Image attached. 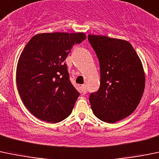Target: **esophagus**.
<instances>
[{
  "label": "esophagus",
  "instance_id": "1",
  "mask_svg": "<svg viewBox=\"0 0 159 159\" xmlns=\"http://www.w3.org/2000/svg\"><path fill=\"white\" fill-rule=\"evenodd\" d=\"M81 92L83 94H86V93H87V89H86V86H85V85H83V86H81Z\"/></svg>",
  "mask_w": 159,
  "mask_h": 159
}]
</instances>
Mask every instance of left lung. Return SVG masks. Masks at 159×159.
<instances>
[{
	"label": "left lung",
	"mask_w": 159,
	"mask_h": 159,
	"mask_svg": "<svg viewBox=\"0 0 159 159\" xmlns=\"http://www.w3.org/2000/svg\"><path fill=\"white\" fill-rule=\"evenodd\" d=\"M99 61L100 86L89 96L92 110L99 119L114 123L132 113L139 103L145 77L139 57L125 40L88 35Z\"/></svg>",
	"instance_id": "1"
}]
</instances>
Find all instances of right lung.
<instances>
[{
  "label": "right lung",
  "mask_w": 159,
  "mask_h": 159,
  "mask_svg": "<svg viewBox=\"0 0 159 159\" xmlns=\"http://www.w3.org/2000/svg\"><path fill=\"white\" fill-rule=\"evenodd\" d=\"M86 38L83 33H44L25 46L16 80L24 106L34 116L57 123L70 115L80 93L70 82L64 61L73 46Z\"/></svg>",
  "instance_id": "1"
}]
</instances>
